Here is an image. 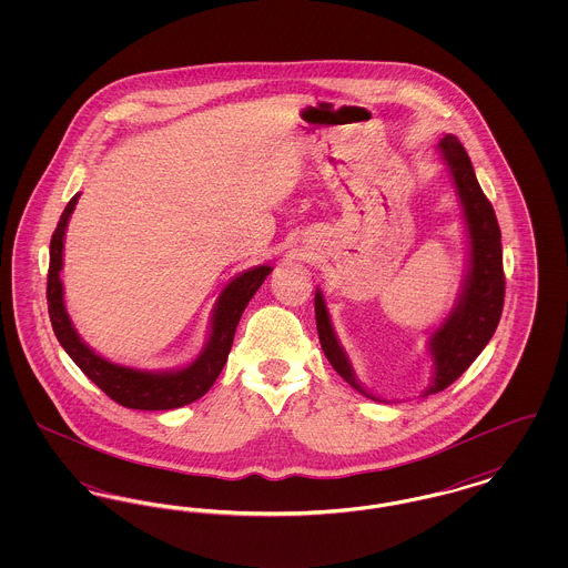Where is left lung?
<instances>
[{"mask_svg":"<svg viewBox=\"0 0 568 568\" xmlns=\"http://www.w3.org/2000/svg\"><path fill=\"white\" fill-rule=\"evenodd\" d=\"M436 149L443 162L447 163L458 191L459 204H462L466 230H468L470 268L466 274L464 292L458 297L456 308L430 336L434 378L433 385L426 389L424 396H430L449 387L477 359V355L486 349L489 338L496 332V325L500 322L503 302H505L503 244H500V227L496 221V213L486 193L479 187L470 158L464 151L458 138L445 135ZM315 320H317L322 349L332 368L359 394L378 400L357 383L352 362L347 353L343 352L334 334L329 313L325 308L324 296L320 290L315 294Z\"/></svg>","mask_w":568,"mask_h":568,"instance_id":"1","label":"left lung"}]
</instances>
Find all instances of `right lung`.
<instances>
[{
    "label": "right lung",
    "instance_id": "obj_1",
    "mask_svg": "<svg viewBox=\"0 0 568 568\" xmlns=\"http://www.w3.org/2000/svg\"><path fill=\"white\" fill-rule=\"evenodd\" d=\"M77 202H79V195H74L68 202L51 239L47 300H49V317H51L57 341L77 362L82 373L121 406L140 408V410H168V408L190 405L193 400L202 398L215 383L219 373L223 371L234 343L236 325L243 317L248 300L255 296V292L262 287V283L271 274V266H255L227 283V287L216 300L215 311H213L211 338L204 352L200 353L197 359H193L190 366L181 371H170V373H146V371L119 366L100 357L82 343L63 304V285L59 278V272L63 266V236Z\"/></svg>",
    "mask_w": 568,
    "mask_h": 568
}]
</instances>
